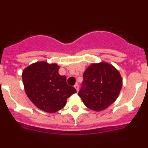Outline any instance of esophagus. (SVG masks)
<instances>
[{"label":"esophagus","instance_id":"34e87169","mask_svg":"<svg viewBox=\"0 0 148 148\" xmlns=\"http://www.w3.org/2000/svg\"><path fill=\"white\" fill-rule=\"evenodd\" d=\"M74 87H75V90H77V92H78V89H79V86H78V84H75V85H74Z\"/></svg>","mask_w":148,"mask_h":148}]
</instances>
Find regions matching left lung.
<instances>
[{
    "label": "left lung",
    "mask_w": 148,
    "mask_h": 148,
    "mask_svg": "<svg viewBox=\"0 0 148 148\" xmlns=\"http://www.w3.org/2000/svg\"><path fill=\"white\" fill-rule=\"evenodd\" d=\"M78 95L90 109L101 111L114 102L122 87V79L114 66L101 62L90 65L83 74Z\"/></svg>",
    "instance_id": "8db88e82"
}]
</instances>
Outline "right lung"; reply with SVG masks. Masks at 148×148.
<instances>
[{"instance_id":"obj_1","label":"right lung","mask_w":148,"mask_h":148,"mask_svg":"<svg viewBox=\"0 0 148 148\" xmlns=\"http://www.w3.org/2000/svg\"><path fill=\"white\" fill-rule=\"evenodd\" d=\"M59 66L45 61L24 69L22 74L25 92L38 108L47 113L57 112L66 105V99L76 90L66 84L65 75L58 73Z\"/></svg>"}]
</instances>
